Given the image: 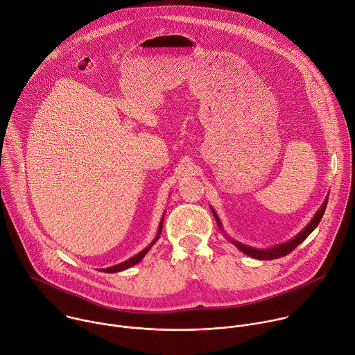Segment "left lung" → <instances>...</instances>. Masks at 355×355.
<instances>
[{"label": "left lung", "mask_w": 355, "mask_h": 355, "mask_svg": "<svg viewBox=\"0 0 355 355\" xmlns=\"http://www.w3.org/2000/svg\"><path fill=\"white\" fill-rule=\"evenodd\" d=\"M326 205H327V198H326V200L323 202L322 207L318 210V213L313 216V218L311 220V223L297 235L295 239H293L291 241H288V243H286V244L273 247V248H270V250H255V248L243 245V244H240V243H235V241H231V243H232L235 247H237L240 251H243L245 255H248V257H251V258H255V259L270 261V259H277V258L286 257V255H288L291 251H294V250L308 237V235L315 230V227L319 224V221H320V218H322V216H323V213H324ZM213 213H214V211H213ZM214 217H216V221H217L218 227H221V225H220V220H218V217L216 216V213H214Z\"/></svg>", "instance_id": "obj_1"}]
</instances>
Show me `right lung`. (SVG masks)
<instances>
[{
	"label": "right lung",
	"instance_id": "right-lung-1",
	"mask_svg": "<svg viewBox=\"0 0 355 355\" xmlns=\"http://www.w3.org/2000/svg\"><path fill=\"white\" fill-rule=\"evenodd\" d=\"M163 223H160V227H159V232H157V237L155 239V241L146 248V250H144L142 252H139L138 255H135L134 258H131V259H128V261H125V262H123V263H120V265H115V266H111V268H107V269H103L101 272H105V273H115V272H121V270H124V269H128V268H131V266H134V265H137L146 254H148V251L153 247V244L159 240V235L162 234V225Z\"/></svg>",
	"mask_w": 355,
	"mask_h": 355
}]
</instances>
